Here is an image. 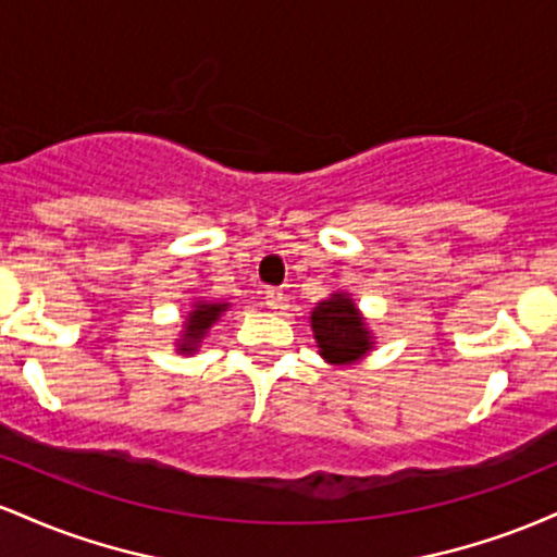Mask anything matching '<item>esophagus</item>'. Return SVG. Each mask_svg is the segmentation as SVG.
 Returning a JSON list of instances; mask_svg holds the SVG:
<instances>
[{"instance_id": "obj_1", "label": "esophagus", "mask_w": 557, "mask_h": 557, "mask_svg": "<svg viewBox=\"0 0 557 557\" xmlns=\"http://www.w3.org/2000/svg\"><path fill=\"white\" fill-rule=\"evenodd\" d=\"M264 298H267V306H270L272 311L283 309V304H285V293L280 290V287H270V290L264 293Z\"/></svg>"}]
</instances>
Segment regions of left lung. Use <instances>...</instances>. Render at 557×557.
Segmentation results:
<instances>
[{"label": "left lung", "mask_w": 557, "mask_h": 557, "mask_svg": "<svg viewBox=\"0 0 557 557\" xmlns=\"http://www.w3.org/2000/svg\"><path fill=\"white\" fill-rule=\"evenodd\" d=\"M311 330H314L319 356L335 367L361 361L374 348L372 332L348 293H332L330 298L319 300L311 311Z\"/></svg>", "instance_id": "left-lung-1"}]
</instances>
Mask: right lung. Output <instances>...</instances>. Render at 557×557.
<instances>
[{
	"mask_svg": "<svg viewBox=\"0 0 557 557\" xmlns=\"http://www.w3.org/2000/svg\"><path fill=\"white\" fill-rule=\"evenodd\" d=\"M227 306L230 304H209V300H198V304H194V311H190L183 324V335L181 343H177V350H181V354H194L198 343L207 337L209 327L222 317V311H227Z\"/></svg>",
	"mask_w": 557,
	"mask_h": 557,
	"instance_id": "add662e5",
	"label": "right lung"
}]
</instances>
